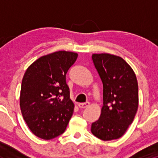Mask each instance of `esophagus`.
I'll return each instance as SVG.
<instances>
[{
    "mask_svg": "<svg viewBox=\"0 0 158 158\" xmlns=\"http://www.w3.org/2000/svg\"><path fill=\"white\" fill-rule=\"evenodd\" d=\"M89 105H90V103L88 102H84V103H79L78 106L81 108H87L88 106H89Z\"/></svg>",
    "mask_w": 158,
    "mask_h": 158,
    "instance_id": "obj_1",
    "label": "esophagus"
}]
</instances>
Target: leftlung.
Masks as SVG:
<instances>
[{
	"instance_id": "8db88e82",
	"label": "left lung",
	"mask_w": 158,
	"mask_h": 158,
	"mask_svg": "<svg viewBox=\"0 0 158 158\" xmlns=\"http://www.w3.org/2000/svg\"><path fill=\"white\" fill-rule=\"evenodd\" d=\"M92 60L103 84L100 117L91 132L102 140L118 139L133 122L138 108V84L130 65L119 56L94 53Z\"/></svg>"
}]
</instances>
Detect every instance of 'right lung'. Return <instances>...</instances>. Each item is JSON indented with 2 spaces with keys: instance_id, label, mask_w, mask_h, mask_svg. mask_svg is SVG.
<instances>
[{
  "instance_id": "add662e5",
  "label": "right lung",
  "mask_w": 158,
  "mask_h": 158,
  "mask_svg": "<svg viewBox=\"0 0 158 158\" xmlns=\"http://www.w3.org/2000/svg\"><path fill=\"white\" fill-rule=\"evenodd\" d=\"M77 52H54L41 56L27 69L21 83L20 107L27 126L36 137L51 139L66 129L73 113L66 74Z\"/></svg>"
}]
</instances>
